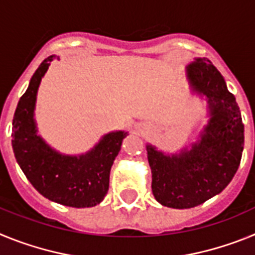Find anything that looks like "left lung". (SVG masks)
I'll return each instance as SVG.
<instances>
[{
    "mask_svg": "<svg viewBox=\"0 0 255 255\" xmlns=\"http://www.w3.org/2000/svg\"><path fill=\"white\" fill-rule=\"evenodd\" d=\"M191 87L207 96L211 120L190 150L166 155L147 145L152 191L170 208H193L221 193L239 168L244 149V124L235 97L207 58L186 69Z\"/></svg>",
    "mask_w": 255,
    "mask_h": 255,
    "instance_id": "1",
    "label": "left lung"
}]
</instances>
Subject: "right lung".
I'll list each match as a JSON object with an SVG mask.
<instances>
[{
	"label": "right lung",
	"mask_w": 255,
	"mask_h": 255,
	"mask_svg": "<svg viewBox=\"0 0 255 255\" xmlns=\"http://www.w3.org/2000/svg\"><path fill=\"white\" fill-rule=\"evenodd\" d=\"M53 58L49 56L39 65L17 103L11 134L13 154L26 179L47 199L74 208L93 207L107 194L110 171L128 132H110L79 157L51 149L37 135L33 116L38 87Z\"/></svg>",
	"instance_id": "obj_1"
}]
</instances>
